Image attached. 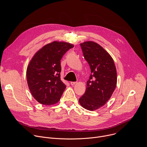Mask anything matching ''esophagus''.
Segmentation results:
<instances>
[{
	"label": "esophagus",
	"mask_w": 147,
	"mask_h": 147,
	"mask_svg": "<svg viewBox=\"0 0 147 147\" xmlns=\"http://www.w3.org/2000/svg\"><path fill=\"white\" fill-rule=\"evenodd\" d=\"M70 84H71V86H74V85H75L76 84H77V82H70Z\"/></svg>",
	"instance_id": "1"
}]
</instances>
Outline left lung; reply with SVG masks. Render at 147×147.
Returning <instances> with one entry per match:
<instances>
[{
  "mask_svg": "<svg viewBox=\"0 0 147 147\" xmlns=\"http://www.w3.org/2000/svg\"><path fill=\"white\" fill-rule=\"evenodd\" d=\"M80 46L91 74L79 102L84 108L93 111L103 107L114 92L117 83L116 69L111 56L97 43L87 41Z\"/></svg>",
  "mask_w": 147,
  "mask_h": 147,
  "instance_id": "1",
  "label": "left lung"
}]
</instances>
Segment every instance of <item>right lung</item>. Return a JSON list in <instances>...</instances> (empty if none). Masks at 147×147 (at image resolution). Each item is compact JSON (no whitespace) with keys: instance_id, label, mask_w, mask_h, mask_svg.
Here are the masks:
<instances>
[{"instance_id":"add662e5","label":"right lung","mask_w":147,"mask_h":147,"mask_svg":"<svg viewBox=\"0 0 147 147\" xmlns=\"http://www.w3.org/2000/svg\"><path fill=\"white\" fill-rule=\"evenodd\" d=\"M74 47L54 41L36 52L27 69V80L33 97L40 103L52 105L59 102L66 86L60 80V60Z\"/></svg>"}]
</instances>
